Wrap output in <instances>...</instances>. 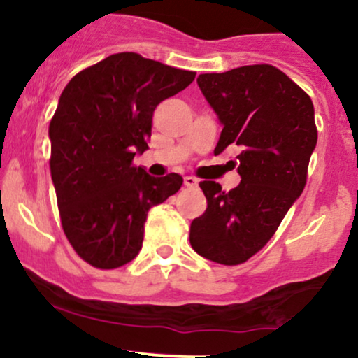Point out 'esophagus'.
Masks as SVG:
<instances>
[{"instance_id": "34e87169", "label": "esophagus", "mask_w": 358, "mask_h": 358, "mask_svg": "<svg viewBox=\"0 0 358 358\" xmlns=\"http://www.w3.org/2000/svg\"><path fill=\"white\" fill-rule=\"evenodd\" d=\"M183 182L187 187H196V185H199V180H196L195 176H185Z\"/></svg>"}]
</instances>
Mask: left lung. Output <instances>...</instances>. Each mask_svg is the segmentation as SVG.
I'll return each instance as SVG.
<instances>
[{"label": "left lung", "mask_w": 358, "mask_h": 358, "mask_svg": "<svg viewBox=\"0 0 358 358\" xmlns=\"http://www.w3.org/2000/svg\"><path fill=\"white\" fill-rule=\"evenodd\" d=\"M196 84L224 126L215 155L239 151L241 183L231 192L200 183L207 210L193 219L190 244L208 261L236 266L268 244L303 193L318 139L313 102L268 64L200 73Z\"/></svg>", "instance_id": "obj_1"}]
</instances>
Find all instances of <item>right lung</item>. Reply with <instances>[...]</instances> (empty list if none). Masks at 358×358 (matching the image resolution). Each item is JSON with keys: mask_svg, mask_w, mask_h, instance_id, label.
I'll list each match as a JSON object with an SVG mask.
<instances>
[{"mask_svg": "<svg viewBox=\"0 0 358 358\" xmlns=\"http://www.w3.org/2000/svg\"><path fill=\"white\" fill-rule=\"evenodd\" d=\"M193 79L195 72L122 52L65 85L48 126L50 173L65 236L94 268L133 261L148 210L182 188L178 173L155 178L133 158L148 150L156 106Z\"/></svg>", "mask_w": 358, "mask_h": 358, "instance_id": "obj_1", "label": "right lung"}]
</instances>
